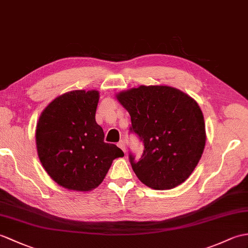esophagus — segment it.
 Returning a JSON list of instances; mask_svg holds the SVG:
<instances>
[{
  "mask_svg": "<svg viewBox=\"0 0 248 248\" xmlns=\"http://www.w3.org/2000/svg\"><path fill=\"white\" fill-rule=\"evenodd\" d=\"M117 146L122 149V150L125 153V146H124V140H120L118 143H117Z\"/></svg>",
  "mask_w": 248,
  "mask_h": 248,
  "instance_id": "obj_1",
  "label": "esophagus"
}]
</instances>
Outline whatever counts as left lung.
<instances>
[{
	"instance_id": "left-lung-1",
	"label": "left lung",
	"mask_w": 248,
	"mask_h": 248,
	"mask_svg": "<svg viewBox=\"0 0 248 248\" xmlns=\"http://www.w3.org/2000/svg\"><path fill=\"white\" fill-rule=\"evenodd\" d=\"M117 99L131 116L130 133L143 143L140 158L129 154L140 181L156 190L185 182L205 148V123L198 103L166 85H141L122 92Z\"/></svg>"
}]
</instances>
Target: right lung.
<instances>
[{
	"label": "right lung",
	"instance_id": "right-lung-1",
	"mask_svg": "<svg viewBox=\"0 0 248 248\" xmlns=\"http://www.w3.org/2000/svg\"><path fill=\"white\" fill-rule=\"evenodd\" d=\"M97 91H72L51 101L39 118L36 141L45 171L60 186L89 191L107 175L112 162L124 156L95 120Z\"/></svg>",
	"mask_w": 248,
	"mask_h": 248
}]
</instances>
